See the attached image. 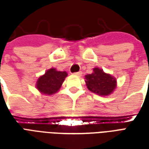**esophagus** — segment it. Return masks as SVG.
<instances>
[{
  "mask_svg": "<svg viewBox=\"0 0 149 149\" xmlns=\"http://www.w3.org/2000/svg\"><path fill=\"white\" fill-rule=\"evenodd\" d=\"M73 74L76 75V76H78V77H80V76H81V74H82V72H74Z\"/></svg>",
  "mask_w": 149,
  "mask_h": 149,
  "instance_id": "esophagus-1",
  "label": "esophagus"
}]
</instances>
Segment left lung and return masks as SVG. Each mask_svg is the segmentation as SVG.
I'll list each match as a JSON object with an SVG mask.
<instances>
[{"label":"left lung","mask_w":149,"mask_h":149,"mask_svg":"<svg viewBox=\"0 0 149 149\" xmlns=\"http://www.w3.org/2000/svg\"><path fill=\"white\" fill-rule=\"evenodd\" d=\"M85 79L88 88L91 92L100 96H106L112 93L116 84L115 78L104 72L103 70L99 68H93V72L86 75Z\"/></svg>","instance_id":"8db88e82"}]
</instances>
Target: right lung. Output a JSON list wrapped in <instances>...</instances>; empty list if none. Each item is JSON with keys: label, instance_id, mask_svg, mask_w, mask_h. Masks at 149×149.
<instances>
[{"label": "right lung", "instance_id": "add662e5", "mask_svg": "<svg viewBox=\"0 0 149 149\" xmlns=\"http://www.w3.org/2000/svg\"><path fill=\"white\" fill-rule=\"evenodd\" d=\"M66 77V72L56 71L55 68H50L37 80V88L42 93L52 95L60 89Z\"/></svg>", "mask_w": 149, "mask_h": 149}]
</instances>
